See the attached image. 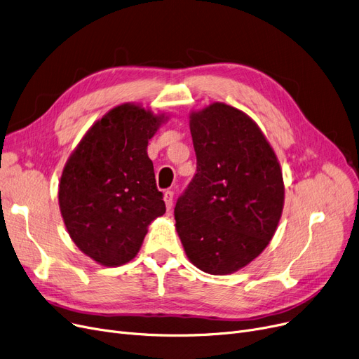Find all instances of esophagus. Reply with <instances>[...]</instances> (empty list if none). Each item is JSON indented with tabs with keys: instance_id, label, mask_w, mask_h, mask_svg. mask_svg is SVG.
<instances>
[{
	"instance_id": "esophagus-1",
	"label": "esophagus",
	"mask_w": 359,
	"mask_h": 359,
	"mask_svg": "<svg viewBox=\"0 0 359 359\" xmlns=\"http://www.w3.org/2000/svg\"><path fill=\"white\" fill-rule=\"evenodd\" d=\"M163 200H165V204H166V209L170 210L174 206V191L170 190H166L165 194H163Z\"/></svg>"
}]
</instances>
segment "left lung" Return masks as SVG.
<instances>
[{
    "mask_svg": "<svg viewBox=\"0 0 359 359\" xmlns=\"http://www.w3.org/2000/svg\"><path fill=\"white\" fill-rule=\"evenodd\" d=\"M197 172L175 204L181 243L200 270L228 275L267 247L283 209L275 151L244 112L212 104L190 116Z\"/></svg>",
    "mask_w": 359,
    "mask_h": 359,
    "instance_id": "obj_1",
    "label": "left lung"
}]
</instances>
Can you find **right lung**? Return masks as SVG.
<instances>
[{
	"instance_id": "right-lung-1",
	"label": "right lung",
	"mask_w": 359,
	"mask_h": 359,
	"mask_svg": "<svg viewBox=\"0 0 359 359\" xmlns=\"http://www.w3.org/2000/svg\"><path fill=\"white\" fill-rule=\"evenodd\" d=\"M163 116L119 105L86 133L60 182V209L76 245L95 262L119 266L139 252L147 226L166 212L147 143Z\"/></svg>"
}]
</instances>
